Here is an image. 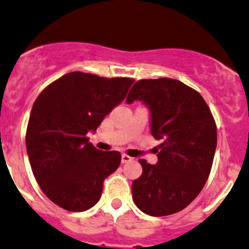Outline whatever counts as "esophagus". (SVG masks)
I'll return each instance as SVG.
<instances>
[{
  "mask_svg": "<svg viewBox=\"0 0 249 249\" xmlns=\"http://www.w3.org/2000/svg\"><path fill=\"white\" fill-rule=\"evenodd\" d=\"M131 160H134V158H131V157L126 156V154H123V156H122V163L123 164H126V163H129V161H131Z\"/></svg>",
  "mask_w": 249,
  "mask_h": 249,
  "instance_id": "1",
  "label": "esophagus"
}]
</instances>
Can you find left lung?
<instances>
[{
  "label": "left lung",
  "mask_w": 249,
  "mask_h": 249,
  "mask_svg": "<svg viewBox=\"0 0 249 249\" xmlns=\"http://www.w3.org/2000/svg\"><path fill=\"white\" fill-rule=\"evenodd\" d=\"M149 109L151 134L161 140L156 164L140 159L142 175L132 182V198L151 216L178 213L208 180L216 148V126L206 101L194 89L169 78L135 83L126 103Z\"/></svg>",
  "instance_id": "1"
}]
</instances>
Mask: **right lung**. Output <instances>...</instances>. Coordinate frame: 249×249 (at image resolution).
Returning a JSON list of instances; mask_svg holds the SVG:
<instances>
[{
	"mask_svg": "<svg viewBox=\"0 0 249 249\" xmlns=\"http://www.w3.org/2000/svg\"><path fill=\"white\" fill-rule=\"evenodd\" d=\"M134 79L101 78L73 71L48 85L36 98L26 130V152L43 194L69 212L92 208L103 181L122 160L89 142L102 120L124 101Z\"/></svg>",
	"mask_w": 249,
	"mask_h": 249,
	"instance_id": "obj_1",
	"label": "right lung"
}]
</instances>
